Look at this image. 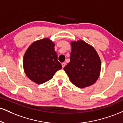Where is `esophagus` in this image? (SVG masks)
Listing matches in <instances>:
<instances>
[{"label":"esophagus","instance_id":"esophagus-1","mask_svg":"<svg viewBox=\"0 0 123 123\" xmlns=\"http://www.w3.org/2000/svg\"><path fill=\"white\" fill-rule=\"evenodd\" d=\"M65 65H66V63H65V62L62 63V68H64L65 66Z\"/></svg>","mask_w":123,"mask_h":123}]
</instances>
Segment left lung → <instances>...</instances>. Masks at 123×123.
<instances>
[{"mask_svg":"<svg viewBox=\"0 0 123 123\" xmlns=\"http://www.w3.org/2000/svg\"><path fill=\"white\" fill-rule=\"evenodd\" d=\"M70 62L63 68L71 82L80 88L96 82L100 74L101 63L94 47L82 40L71 42Z\"/></svg>","mask_w":123,"mask_h":123,"instance_id":"left-lung-1","label":"left lung"}]
</instances>
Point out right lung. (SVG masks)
Instances as JSON below:
<instances>
[{"label": "right lung", "mask_w": 123, "mask_h": 123, "mask_svg": "<svg viewBox=\"0 0 123 123\" xmlns=\"http://www.w3.org/2000/svg\"><path fill=\"white\" fill-rule=\"evenodd\" d=\"M54 46L52 41L45 38L34 42L26 50L23 59V69L26 76L35 83H45L62 69Z\"/></svg>", "instance_id": "right-lung-1"}]
</instances>
